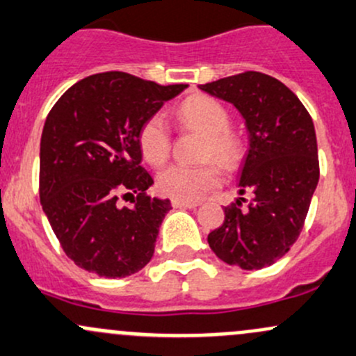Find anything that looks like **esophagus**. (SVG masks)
I'll use <instances>...</instances> for the list:
<instances>
[{"mask_svg": "<svg viewBox=\"0 0 356 356\" xmlns=\"http://www.w3.org/2000/svg\"><path fill=\"white\" fill-rule=\"evenodd\" d=\"M172 207L174 208H196V201H184V200H172Z\"/></svg>", "mask_w": 356, "mask_h": 356, "instance_id": "34e87169", "label": "esophagus"}]
</instances>
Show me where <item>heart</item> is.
I'll use <instances>...</instances> for the list:
<instances>
[{
    "mask_svg": "<svg viewBox=\"0 0 356 356\" xmlns=\"http://www.w3.org/2000/svg\"><path fill=\"white\" fill-rule=\"evenodd\" d=\"M177 121L184 128L204 134L203 159H216L225 168H234L244 159V141L230 129V114L220 100L208 95H194L179 106ZM141 155L149 165L159 167L168 159L172 136L160 114L149 115L138 133ZM222 181V172L215 160L201 165L172 163L156 177L160 193L174 200L194 201Z\"/></svg>",
    "mask_w": 356,
    "mask_h": 356,
    "instance_id": "1",
    "label": "heart"
}]
</instances>
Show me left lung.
<instances>
[{"label":"left lung","mask_w":356,"mask_h":356,"mask_svg":"<svg viewBox=\"0 0 356 356\" xmlns=\"http://www.w3.org/2000/svg\"><path fill=\"white\" fill-rule=\"evenodd\" d=\"M234 104L249 131L241 194L223 208L222 227L208 235L213 252L230 266H271L297 242L319 182L316 129L304 104L286 85L259 71H244L200 85Z\"/></svg>","instance_id":"left-lung-1"}]
</instances>
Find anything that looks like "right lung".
<instances>
[{
  "mask_svg": "<svg viewBox=\"0 0 356 356\" xmlns=\"http://www.w3.org/2000/svg\"><path fill=\"white\" fill-rule=\"evenodd\" d=\"M186 87L107 71L74 83L47 114L40 138V204L78 268L126 278L153 257L170 201L147 194L153 179L141 167L138 133ZM128 195L134 207H121L118 200Z\"/></svg>",
  "mask_w": 356,
  "mask_h": 356,
  "instance_id": "1",
  "label": "right lung"
}]
</instances>
